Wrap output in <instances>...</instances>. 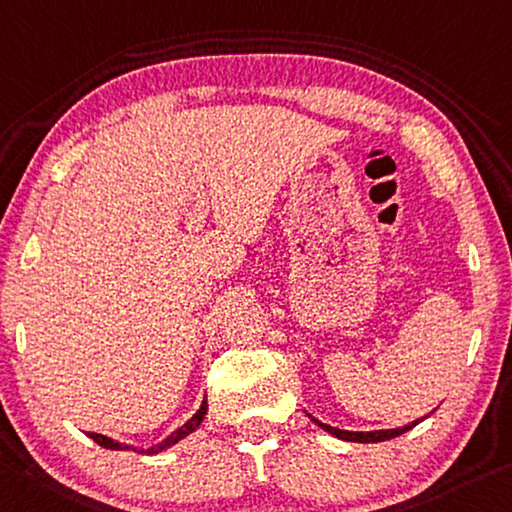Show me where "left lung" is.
<instances>
[{
    "label": "left lung",
    "mask_w": 512,
    "mask_h": 512,
    "mask_svg": "<svg viewBox=\"0 0 512 512\" xmlns=\"http://www.w3.org/2000/svg\"><path fill=\"white\" fill-rule=\"evenodd\" d=\"M307 417H310L314 424L319 426V428H323V431H326V433L339 437V440L360 442V444H373V442L394 440V437H399L403 433H408L410 428H415L419 421H424V419H417V421H412V424H405L401 428H385V431H344V428H335V426H330V424H323V421H319V419L312 417V415H307Z\"/></svg>",
    "instance_id": "8db88e82"
}]
</instances>
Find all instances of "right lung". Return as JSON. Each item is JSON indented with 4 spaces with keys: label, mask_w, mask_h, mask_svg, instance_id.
<instances>
[{
    "label": "right lung",
    "mask_w": 512,
    "mask_h": 512,
    "mask_svg": "<svg viewBox=\"0 0 512 512\" xmlns=\"http://www.w3.org/2000/svg\"><path fill=\"white\" fill-rule=\"evenodd\" d=\"M205 415H207V399H202L200 408L196 410V415H193L189 421H186L184 426L177 428V431H173L168 437H164V440H161L159 444L148 446V449H141V446H139V449H136V446H132V444L118 442V440H113V437L100 435V433H88V437H91V440H95L100 446H104V449H111V451H139V453H143V456H154V453L166 451V449H170V446H175L177 442H182L186 435H191L193 431H198L200 424H202V419H205Z\"/></svg>",
    "instance_id": "right-lung-1"
}]
</instances>
